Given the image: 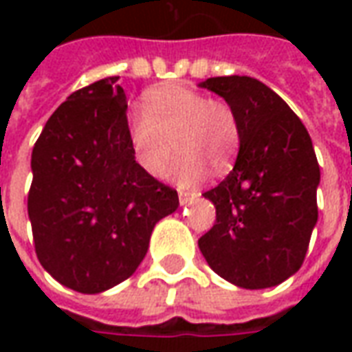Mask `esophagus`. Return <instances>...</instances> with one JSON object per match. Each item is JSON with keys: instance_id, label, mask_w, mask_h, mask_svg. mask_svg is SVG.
<instances>
[{"instance_id": "esophagus-1", "label": "esophagus", "mask_w": 352, "mask_h": 352, "mask_svg": "<svg viewBox=\"0 0 352 352\" xmlns=\"http://www.w3.org/2000/svg\"><path fill=\"white\" fill-rule=\"evenodd\" d=\"M194 198H198V194H196V192L179 190V201H181V206H186V204H190Z\"/></svg>"}]
</instances>
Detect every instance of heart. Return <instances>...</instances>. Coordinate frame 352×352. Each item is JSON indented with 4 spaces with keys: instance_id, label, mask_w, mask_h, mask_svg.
Listing matches in <instances>:
<instances>
[{
    "instance_id": "obj_1",
    "label": "heart",
    "mask_w": 352,
    "mask_h": 352,
    "mask_svg": "<svg viewBox=\"0 0 352 352\" xmlns=\"http://www.w3.org/2000/svg\"><path fill=\"white\" fill-rule=\"evenodd\" d=\"M128 141L139 168L153 177L164 173L175 148L168 177L179 186H194L207 169L221 175L232 168L241 146V122L226 100L184 85H162L148 90L141 111L130 115Z\"/></svg>"
}]
</instances>
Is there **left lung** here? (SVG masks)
<instances>
[{
  "label": "left lung",
  "mask_w": 352,
  "mask_h": 352,
  "mask_svg": "<svg viewBox=\"0 0 352 352\" xmlns=\"http://www.w3.org/2000/svg\"><path fill=\"white\" fill-rule=\"evenodd\" d=\"M199 87L228 101L241 122L236 166L204 194L217 207V222L198 239L199 251L236 287H275L302 267L318 219L320 169L309 133L252 77H211Z\"/></svg>",
  "instance_id": "left-lung-1"
}]
</instances>
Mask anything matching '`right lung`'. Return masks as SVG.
I'll list each match as a JSON object with an SVG mask.
<instances>
[{
    "label": "right lung",
    "instance_id": "right-lung-1",
    "mask_svg": "<svg viewBox=\"0 0 352 352\" xmlns=\"http://www.w3.org/2000/svg\"><path fill=\"white\" fill-rule=\"evenodd\" d=\"M118 77L73 92L32 153L28 214L37 258L64 287L98 294L145 258L156 222L179 207L177 190L139 168L128 141Z\"/></svg>",
    "mask_w": 352,
    "mask_h": 352
}]
</instances>
